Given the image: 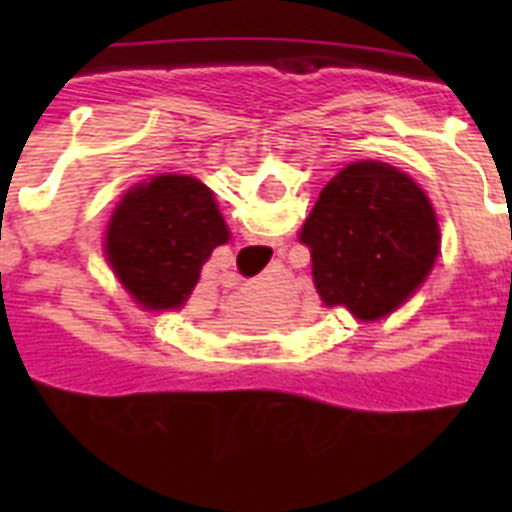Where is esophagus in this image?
I'll use <instances>...</instances> for the list:
<instances>
[{
    "label": "esophagus",
    "mask_w": 512,
    "mask_h": 512,
    "mask_svg": "<svg viewBox=\"0 0 512 512\" xmlns=\"http://www.w3.org/2000/svg\"><path fill=\"white\" fill-rule=\"evenodd\" d=\"M282 246V241H274V243H243V246H238V261H241V266H246V269H261V266L269 261V248H277ZM282 251V248H279Z\"/></svg>",
    "instance_id": "obj_1"
}]
</instances>
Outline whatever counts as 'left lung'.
Masks as SVG:
<instances>
[{
  "label": "left lung",
  "instance_id": "left-lung-1",
  "mask_svg": "<svg viewBox=\"0 0 512 512\" xmlns=\"http://www.w3.org/2000/svg\"><path fill=\"white\" fill-rule=\"evenodd\" d=\"M325 307L359 320L395 312L425 282L441 248L436 212L405 171L356 161L338 171L300 230Z\"/></svg>",
  "mask_w": 512,
  "mask_h": 512
}]
</instances>
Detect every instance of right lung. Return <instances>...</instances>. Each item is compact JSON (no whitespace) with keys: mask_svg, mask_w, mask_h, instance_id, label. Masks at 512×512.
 Instances as JSON below:
<instances>
[{"mask_svg":"<svg viewBox=\"0 0 512 512\" xmlns=\"http://www.w3.org/2000/svg\"><path fill=\"white\" fill-rule=\"evenodd\" d=\"M230 238L210 189L184 174L138 184L112 212L104 253L135 302L179 310L200 282L202 264Z\"/></svg>","mask_w":512,"mask_h":512,"instance_id":"right-lung-1","label":"right lung"}]
</instances>
